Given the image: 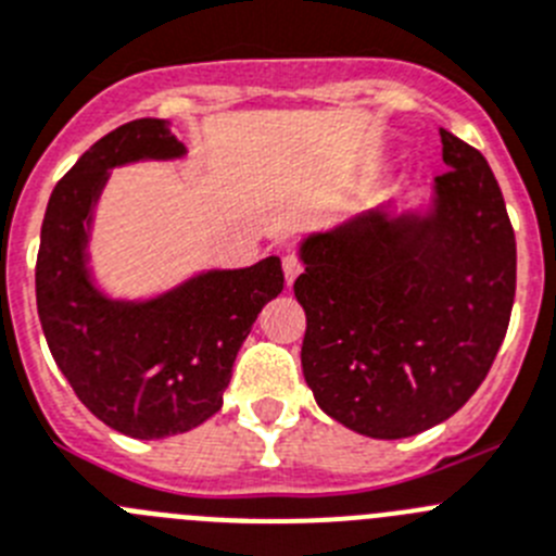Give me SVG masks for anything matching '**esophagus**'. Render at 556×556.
<instances>
[{
    "label": "esophagus",
    "instance_id": "obj_1",
    "mask_svg": "<svg viewBox=\"0 0 556 556\" xmlns=\"http://www.w3.org/2000/svg\"><path fill=\"white\" fill-rule=\"evenodd\" d=\"M282 268H285V282H288V285L296 282V277H299V274H302V263H299V260L293 257V254H285V257H282Z\"/></svg>",
    "mask_w": 556,
    "mask_h": 556
}]
</instances>
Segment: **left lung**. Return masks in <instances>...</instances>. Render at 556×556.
<instances>
[{"mask_svg":"<svg viewBox=\"0 0 556 556\" xmlns=\"http://www.w3.org/2000/svg\"><path fill=\"white\" fill-rule=\"evenodd\" d=\"M446 174L424 213L371 210L299 247L302 371L315 402L377 440L438 427L477 393L507 334L515 232L482 152L440 129Z\"/></svg>","mask_w":556,"mask_h":556,"instance_id":"left-lung-1","label":"left lung"}]
</instances>
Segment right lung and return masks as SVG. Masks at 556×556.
I'll return each instance as SVG.
<instances>
[{
    "label": "right lung",
    "instance_id": "add662e5",
    "mask_svg": "<svg viewBox=\"0 0 556 556\" xmlns=\"http://www.w3.org/2000/svg\"><path fill=\"white\" fill-rule=\"evenodd\" d=\"M182 154L166 118L104 135L54 185L35 266L54 363L99 421L138 440L188 432L222 409L238 349L285 285L279 257L202 271L147 302L110 299L93 285L88 241L110 168Z\"/></svg>",
    "mask_w": 556,
    "mask_h": 556
}]
</instances>
